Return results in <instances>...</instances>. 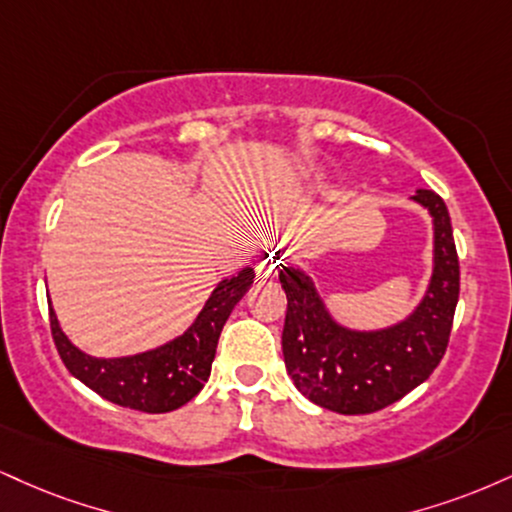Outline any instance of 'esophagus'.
<instances>
[{
  "mask_svg": "<svg viewBox=\"0 0 512 512\" xmlns=\"http://www.w3.org/2000/svg\"><path fill=\"white\" fill-rule=\"evenodd\" d=\"M279 264H281V260L276 255L264 257V260L257 262V276H260V279H269V276H276V272H279Z\"/></svg>",
  "mask_w": 512,
  "mask_h": 512,
  "instance_id": "obj_1",
  "label": "esophagus"
}]
</instances>
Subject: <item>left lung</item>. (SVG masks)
<instances>
[{
  "mask_svg": "<svg viewBox=\"0 0 512 512\" xmlns=\"http://www.w3.org/2000/svg\"><path fill=\"white\" fill-rule=\"evenodd\" d=\"M412 202L432 217V276L415 310L396 324H341L305 269L281 267L279 281L288 298L283 362L295 389L319 408L338 415L377 412L427 381L446 353L460 293L451 217L432 190H417Z\"/></svg>",
  "mask_w": 512,
  "mask_h": 512,
  "instance_id": "left-lung-1",
  "label": "left lung"
}]
</instances>
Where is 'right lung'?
Returning a JSON list of instances; mask_svg holds the SVG:
<instances>
[{"mask_svg":"<svg viewBox=\"0 0 512 512\" xmlns=\"http://www.w3.org/2000/svg\"><path fill=\"white\" fill-rule=\"evenodd\" d=\"M255 269L219 281L195 322L181 336L145 353L123 357H95L80 350L61 329L49 300V326L61 360L78 381L121 408L143 412H171L200 393L212 372L219 334L233 307L250 291Z\"/></svg>","mask_w":512,"mask_h":512,"instance_id":"1","label":"right lung"}]
</instances>
